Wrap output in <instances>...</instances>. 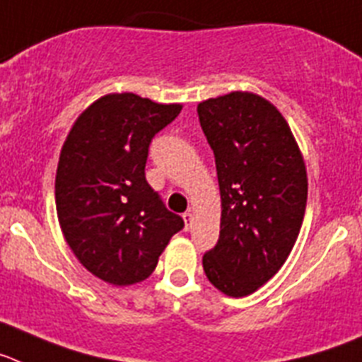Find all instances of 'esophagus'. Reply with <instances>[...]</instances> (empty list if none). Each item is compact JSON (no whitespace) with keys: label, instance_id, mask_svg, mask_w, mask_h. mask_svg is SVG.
Returning <instances> with one entry per match:
<instances>
[{"label":"esophagus","instance_id":"esophagus-1","mask_svg":"<svg viewBox=\"0 0 362 362\" xmlns=\"http://www.w3.org/2000/svg\"><path fill=\"white\" fill-rule=\"evenodd\" d=\"M184 224H185V231H189L191 229V226H193V213H184Z\"/></svg>","mask_w":362,"mask_h":362}]
</instances>
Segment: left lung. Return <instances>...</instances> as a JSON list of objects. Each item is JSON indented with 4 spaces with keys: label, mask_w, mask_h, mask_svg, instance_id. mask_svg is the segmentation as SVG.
Returning <instances> with one entry per match:
<instances>
[{
    "label": "left lung",
    "mask_w": 362,
    "mask_h": 362,
    "mask_svg": "<svg viewBox=\"0 0 362 362\" xmlns=\"http://www.w3.org/2000/svg\"><path fill=\"white\" fill-rule=\"evenodd\" d=\"M197 112L215 153L222 207L204 272L224 295L246 297L293 250L306 211V163L284 116L259 94L233 90L204 100Z\"/></svg>",
    "instance_id": "1"
}]
</instances>
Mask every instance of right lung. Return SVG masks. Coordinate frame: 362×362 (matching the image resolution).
Listing matches in <instances>:
<instances>
[{
  "label": "right lung",
  "mask_w": 362,
  "mask_h": 362,
  "mask_svg": "<svg viewBox=\"0 0 362 362\" xmlns=\"http://www.w3.org/2000/svg\"><path fill=\"white\" fill-rule=\"evenodd\" d=\"M182 103L105 94L76 118L56 171V213L81 266L112 286L146 281L184 220L146 180L149 144Z\"/></svg>",
  "instance_id": "obj_1"
}]
</instances>
